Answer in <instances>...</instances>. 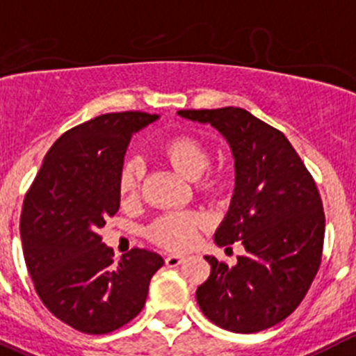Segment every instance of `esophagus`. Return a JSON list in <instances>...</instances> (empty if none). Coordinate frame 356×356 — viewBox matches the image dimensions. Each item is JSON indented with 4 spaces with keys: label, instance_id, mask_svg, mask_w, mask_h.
Here are the masks:
<instances>
[{
    "label": "esophagus",
    "instance_id": "obj_1",
    "mask_svg": "<svg viewBox=\"0 0 356 356\" xmlns=\"http://www.w3.org/2000/svg\"><path fill=\"white\" fill-rule=\"evenodd\" d=\"M184 260H185V257H181V255H168L165 257L164 262L168 267H176V266H180Z\"/></svg>",
    "mask_w": 356,
    "mask_h": 356
}]
</instances>
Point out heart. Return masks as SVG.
Listing matches in <instances>:
<instances>
[{
	"mask_svg": "<svg viewBox=\"0 0 356 356\" xmlns=\"http://www.w3.org/2000/svg\"><path fill=\"white\" fill-rule=\"evenodd\" d=\"M162 154L165 155L172 168L184 176L195 180L204 172L209 164V152L202 141L194 136H175L162 145ZM143 180V164L140 159L125 161L118 175V194L122 199H133L140 191ZM201 187L208 192H216L222 187V178L218 175H208L201 181ZM204 223L199 213L175 211L162 215L148 227V238L155 245L165 250L180 252L194 245L197 231Z\"/></svg>",
	"mask_w": 356,
	"mask_h": 356,
	"instance_id": "heart-1",
	"label": "heart"
}]
</instances>
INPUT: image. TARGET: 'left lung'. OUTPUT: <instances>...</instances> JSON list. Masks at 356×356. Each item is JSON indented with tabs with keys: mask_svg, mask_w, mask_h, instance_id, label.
Listing matches in <instances>:
<instances>
[{
	"mask_svg": "<svg viewBox=\"0 0 356 356\" xmlns=\"http://www.w3.org/2000/svg\"><path fill=\"white\" fill-rule=\"evenodd\" d=\"M178 115L211 124L231 145L236 188L215 243L246 250L236 266L204 257L211 274L195 292L199 307L231 332L274 327L302 302L320 269L325 213L316 184L285 134L243 108Z\"/></svg>",
	"mask_w": 356,
	"mask_h": 356,
	"instance_id": "left-lung-1",
	"label": "left lung"
}]
</instances>
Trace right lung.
I'll use <instances>...</instances> for the list:
<instances>
[{
  "mask_svg": "<svg viewBox=\"0 0 356 356\" xmlns=\"http://www.w3.org/2000/svg\"><path fill=\"white\" fill-rule=\"evenodd\" d=\"M157 118L104 113L66 131L24 197L20 238L36 293L54 316L83 334H110L136 318L164 264L143 248L115 260L99 234L120 206L118 175L131 136Z\"/></svg>",
  "mask_w": 356,
  "mask_h": 356,
  "instance_id": "1",
  "label": "right lung"
}]
</instances>
